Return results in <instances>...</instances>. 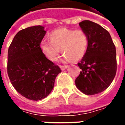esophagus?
I'll use <instances>...</instances> for the list:
<instances>
[{
  "label": "esophagus",
  "instance_id": "esophagus-1",
  "mask_svg": "<svg viewBox=\"0 0 125 125\" xmlns=\"http://www.w3.org/2000/svg\"><path fill=\"white\" fill-rule=\"evenodd\" d=\"M68 68V65H60V68L62 70H65V69Z\"/></svg>",
  "mask_w": 125,
  "mask_h": 125
}]
</instances>
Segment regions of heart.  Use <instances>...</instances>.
<instances>
[{"mask_svg":"<svg viewBox=\"0 0 125 125\" xmlns=\"http://www.w3.org/2000/svg\"><path fill=\"white\" fill-rule=\"evenodd\" d=\"M50 39H43L40 47L44 55L52 62L57 60L61 49L65 60H79L86 53L89 41L84 31L68 28L53 31L50 33Z\"/></svg>","mask_w":125,"mask_h":125,"instance_id":"1","label":"heart"}]
</instances>
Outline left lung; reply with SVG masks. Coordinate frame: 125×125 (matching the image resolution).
<instances>
[{
  "mask_svg": "<svg viewBox=\"0 0 125 125\" xmlns=\"http://www.w3.org/2000/svg\"><path fill=\"white\" fill-rule=\"evenodd\" d=\"M88 36V46L78 63L81 72L75 80L76 87L86 95L103 92L112 83L116 72L115 45L110 33L90 21L79 23Z\"/></svg>",
  "mask_w": 125,
  "mask_h": 125,
  "instance_id": "obj_1",
  "label": "left lung"
}]
</instances>
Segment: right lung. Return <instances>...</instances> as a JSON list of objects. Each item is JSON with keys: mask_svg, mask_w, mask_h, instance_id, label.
Instances as JSON below:
<instances>
[{"mask_svg": "<svg viewBox=\"0 0 125 125\" xmlns=\"http://www.w3.org/2000/svg\"><path fill=\"white\" fill-rule=\"evenodd\" d=\"M45 33L41 25L22 29L16 34L8 50L10 81L21 95L31 100L47 96L61 72L60 67L41 51L40 43Z\"/></svg>", "mask_w": 125, "mask_h": 125, "instance_id": "obj_1", "label": "right lung"}]
</instances>
